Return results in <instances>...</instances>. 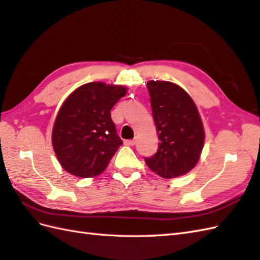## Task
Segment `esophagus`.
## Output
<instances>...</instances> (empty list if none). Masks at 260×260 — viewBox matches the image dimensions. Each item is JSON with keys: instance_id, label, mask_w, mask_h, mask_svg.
Instances as JSON below:
<instances>
[{"instance_id": "obj_1", "label": "esophagus", "mask_w": 260, "mask_h": 260, "mask_svg": "<svg viewBox=\"0 0 260 260\" xmlns=\"http://www.w3.org/2000/svg\"><path fill=\"white\" fill-rule=\"evenodd\" d=\"M124 144H125V145H131V146H133V145H135V144H136V141H135V140H126V141L124 142Z\"/></svg>"}]
</instances>
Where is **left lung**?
<instances>
[{
    "instance_id": "obj_1",
    "label": "left lung",
    "mask_w": 260,
    "mask_h": 260,
    "mask_svg": "<svg viewBox=\"0 0 260 260\" xmlns=\"http://www.w3.org/2000/svg\"><path fill=\"white\" fill-rule=\"evenodd\" d=\"M147 89L159 143L145 163L162 178H178L200 158L204 143L200 114L189 93L173 82L151 80Z\"/></svg>"
}]
</instances>
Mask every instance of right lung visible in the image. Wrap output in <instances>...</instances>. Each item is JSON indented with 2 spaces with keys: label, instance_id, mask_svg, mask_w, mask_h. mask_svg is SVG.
<instances>
[{
  "label": "right lung",
  "instance_id": "obj_1",
  "mask_svg": "<svg viewBox=\"0 0 260 260\" xmlns=\"http://www.w3.org/2000/svg\"><path fill=\"white\" fill-rule=\"evenodd\" d=\"M126 87L89 82L77 88L59 109L52 129V146L61 167L78 178L103 173L123 144L110 110Z\"/></svg>",
  "mask_w": 260,
  "mask_h": 260
}]
</instances>
